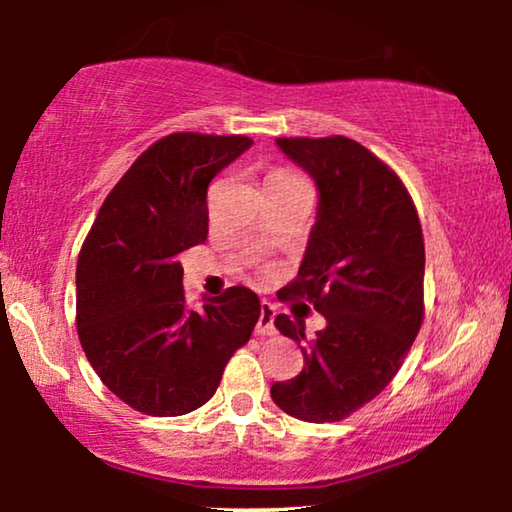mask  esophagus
<instances>
[{
    "instance_id": "34e87169",
    "label": "esophagus",
    "mask_w": 512,
    "mask_h": 512,
    "mask_svg": "<svg viewBox=\"0 0 512 512\" xmlns=\"http://www.w3.org/2000/svg\"><path fill=\"white\" fill-rule=\"evenodd\" d=\"M256 333L258 335H275V307L270 303L261 305V317H258L256 324Z\"/></svg>"
}]
</instances>
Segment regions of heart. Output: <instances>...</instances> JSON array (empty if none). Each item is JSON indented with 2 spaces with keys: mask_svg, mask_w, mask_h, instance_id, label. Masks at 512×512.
Listing matches in <instances>:
<instances>
[{
  "mask_svg": "<svg viewBox=\"0 0 512 512\" xmlns=\"http://www.w3.org/2000/svg\"><path fill=\"white\" fill-rule=\"evenodd\" d=\"M277 174H284V172H277ZM272 177H275V174H272Z\"/></svg>",
  "mask_w": 512,
  "mask_h": 512,
  "instance_id": "obj_1",
  "label": "heart"
}]
</instances>
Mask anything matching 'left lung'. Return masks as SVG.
<instances>
[{"mask_svg":"<svg viewBox=\"0 0 512 512\" xmlns=\"http://www.w3.org/2000/svg\"><path fill=\"white\" fill-rule=\"evenodd\" d=\"M312 174L319 214L298 277L277 298L314 305L326 328L275 326L305 356L298 377L275 382L272 401L303 422H340L394 380L424 321V235L415 202L391 167L354 139L279 137Z\"/></svg>","mask_w":512,"mask_h":512,"instance_id":"1","label":"left lung"}]
</instances>
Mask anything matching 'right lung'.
Masks as SVG:
<instances>
[{
    "mask_svg": "<svg viewBox=\"0 0 512 512\" xmlns=\"http://www.w3.org/2000/svg\"><path fill=\"white\" fill-rule=\"evenodd\" d=\"M254 144L172 132L102 202L76 263V331L104 387L132 410L179 417L214 396L251 338L261 300L247 286L186 303L181 251L207 240V186Z\"/></svg>",
    "mask_w": 512,
    "mask_h": 512,
    "instance_id": "1",
    "label": "right lung"
}]
</instances>
